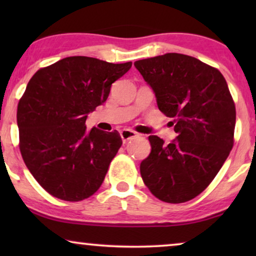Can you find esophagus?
Wrapping results in <instances>:
<instances>
[{
    "label": "esophagus",
    "mask_w": 256,
    "mask_h": 256,
    "mask_svg": "<svg viewBox=\"0 0 256 256\" xmlns=\"http://www.w3.org/2000/svg\"><path fill=\"white\" fill-rule=\"evenodd\" d=\"M120 135H121L122 141L126 143V142H128L129 140H132V138H135L136 132L134 130H132V129H124V130H121Z\"/></svg>",
    "instance_id": "obj_1"
}]
</instances>
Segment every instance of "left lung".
<instances>
[{
    "mask_svg": "<svg viewBox=\"0 0 256 256\" xmlns=\"http://www.w3.org/2000/svg\"><path fill=\"white\" fill-rule=\"evenodd\" d=\"M134 65L152 87L158 110L174 118L177 132L169 144L149 136L152 152L140 166L142 180L160 200H191L208 186L233 148L236 106L226 80L216 68L180 54Z\"/></svg>",
    "mask_w": 256,
    "mask_h": 256,
    "instance_id": "8db88e82",
    "label": "left lung"
}]
</instances>
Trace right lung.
Segmentation results:
<instances>
[{"label":"right lung","mask_w":256,"mask_h":256,"mask_svg":"<svg viewBox=\"0 0 256 256\" xmlns=\"http://www.w3.org/2000/svg\"><path fill=\"white\" fill-rule=\"evenodd\" d=\"M132 68L74 56L34 73L17 107L20 149L40 186L56 198L80 202L101 186L122 144L116 130L86 129L90 112Z\"/></svg>","instance_id":"right-lung-1"}]
</instances>
